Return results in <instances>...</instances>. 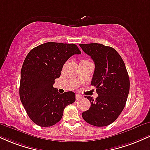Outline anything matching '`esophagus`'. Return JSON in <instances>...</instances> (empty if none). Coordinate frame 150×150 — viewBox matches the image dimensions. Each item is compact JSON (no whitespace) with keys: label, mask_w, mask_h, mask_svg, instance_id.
<instances>
[{"label":"esophagus","mask_w":150,"mask_h":150,"mask_svg":"<svg viewBox=\"0 0 150 150\" xmlns=\"http://www.w3.org/2000/svg\"><path fill=\"white\" fill-rule=\"evenodd\" d=\"M75 98H76V100H81V99L82 98V96H80V95H79V94H76L75 95Z\"/></svg>","instance_id":"esophagus-1"}]
</instances>
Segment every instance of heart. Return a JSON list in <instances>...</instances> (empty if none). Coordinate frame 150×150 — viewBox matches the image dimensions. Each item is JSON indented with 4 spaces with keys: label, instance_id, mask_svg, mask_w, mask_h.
Segmentation results:
<instances>
[{
    "label": "heart",
    "instance_id": "heart-1",
    "mask_svg": "<svg viewBox=\"0 0 150 150\" xmlns=\"http://www.w3.org/2000/svg\"><path fill=\"white\" fill-rule=\"evenodd\" d=\"M82 61H86V60H82Z\"/></svg>",
    "mask_w": 150,
    "mask_h": 150
}]
</instances>
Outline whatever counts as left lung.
<instances>
[{"label":"left lung","instance_id":"8db88e82","mask_svg":"<svg viewBox=\"0 0 150 150\" xmlns=\"http://www.w3.org/2000/svg\"><path fill=\"white\" fill-rule=\"evenodd\" d=\"M94 61L91 85L98 96L88 110L82 113L85 122L96 127H106L117 120L125 107L129 93L130 81L125 64L118 52L111 47L98 43L80 44Z\"/></svg>","mask_w":150,"mask_h":150}]
</instances>
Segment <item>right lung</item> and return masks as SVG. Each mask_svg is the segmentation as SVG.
Instances as JSON below:
<instances>
[{
  "label": "right lung",
  "mask_w": 150,
  "mask_h": 150,
  "mask_svg": "<svg viewBox=\"0 0 150 150\" xmlns=\"http://www.w3.org/2000/svg\"><path fill=\"white\" fill-rule=\"evenodd\" d=\"M80 54L75 44L49 42L27 54L21 70L19 96L27 115L37 125H54L62 118L64 108L75 102V93L61 94L53 84L66 61Z\"/></svg>",
  "instance_id": "1"
}]
</instances>
